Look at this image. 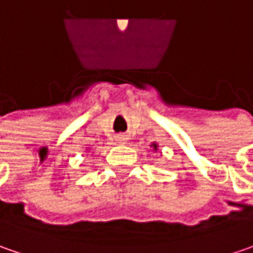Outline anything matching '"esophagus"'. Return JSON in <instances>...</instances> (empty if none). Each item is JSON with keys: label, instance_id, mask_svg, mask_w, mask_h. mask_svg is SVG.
Returning <instances> with one entry per match:
<instances>
[{"label": "esophagus", "instance_id": "1", "mask_svg": "<svg viewBox=\"0 0 253 253\" xmlns=\"http://www.w3.org/2000/svg\"><path fill=\"white\" fill-rule=\"evenodd\" d=\"M117 143H122V144H123V143H126V138L123 137V136H119V137H117Z\"/></svg>", "mask_w": 253, "mask_h": 253}]
</instances>
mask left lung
Here are the masks:
<instances>
[{"instance_id":"8db88e82","label":"left lung","mask_w":253,"mask_h":253,"mask_svg":"<svg viewBox=\"0 0 253 253\" xmlns=\"http://www.w3.org/2000/svg\"><path fill=\"white\" fill-rule=\"evenodd\" d=\"M151 147H153V150H157V147H159V146H157L156 143H153V144H151Z\"/></svg>"}]
</instances>
